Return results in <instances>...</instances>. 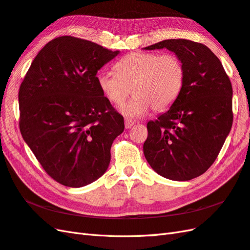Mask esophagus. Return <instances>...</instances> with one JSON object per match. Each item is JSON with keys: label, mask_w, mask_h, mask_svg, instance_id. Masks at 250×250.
<instances>
[{"label": "esophagus", "mask_w": 250, "mask_h": 250, "mask_svg": "<svg viewBox=\"0 0 250 250\" xmlns=\"http://www.w3.org/2000/svg\"><path fill=\"white\" fill-rule=\"evenodd\" d=\"M132 125H135V122L131 121V120H128V119L125 120V128H126V129L131 128Z\"/></svg>", "instance_id": "1"}]
</instances>
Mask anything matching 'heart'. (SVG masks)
<instances>
[{
	"mask_svg": "<svg viewBox=\"0 0 250 250\" xmlns=\"http://www.w3.org/2000/svg\"><path fill=\"white\" fill-rule=\"evenodd\" d=\"M115 72H101L97 84L108 102L122 106L126 117L139 119L148 113L166 111L178 99L184 88L186 71L174 54L133 52L119 60Z\"/></svg>",
	"mask_w": 250,
	"mask_h": 250,
	"instance_id": "obj_1",
	"label": "heart"
}]
</instances>
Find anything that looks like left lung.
Here are the masks:
<instances>
[{
    "label": "left lung",
    "mask_w": 250,
    "mask_h": 250,
    "mask_svg": "<svg viewBox=\"0 0 250 250\" xmlns=\"http://www.w3.org/2000/svg\"><path fill=\"white\" fill-rule=\"evenodd\" d=\"M185 65L184 88L166 113L147 123L146 160L164 178L185 181L203 175L215 161L233 122L232 86L209 47L187 39L163 40Z\"/></svg>",
    "instance_id": "obj_1"
}]
</instances>
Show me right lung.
<instances>
[{
	"instance_id": "obj_1",
	"label": "right lung",
	"mask_w": 250,
	"mask_h": 250,
	"mask_svg": "<svg viewBox=\"0 0 250 250\" xmlns=\"http://www.w3.org/2000/svg\"><path fill=\"white\" fill-rule=\"evenodd\" d=\"M118 54L62 36L43 46L21 83V135L60 185L87 186L107 171L124 119L103 95L96 73Z\"/></svg>"
}]
</instances>
